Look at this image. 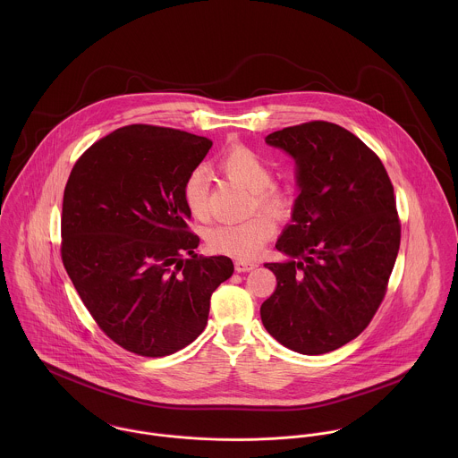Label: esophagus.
Instances as JSON below:
<instances>
[{
  "label": "esophagus",
  "instance_id": "34e87169",
  "mask_svg": "<svg viewBox=\"0 0 458 458\" xmlns=\"http://www.w3.org/2000/svg\"><path fill=\"white\" fill-rule=\"evenodd\" d=\"M258 267V262H250V261H236L234 262V269L238 271V273H245V271H252V269H256Z\"/></svg>",
  "mask_w": 458,
  "mask_h": 458
}]
</instances>
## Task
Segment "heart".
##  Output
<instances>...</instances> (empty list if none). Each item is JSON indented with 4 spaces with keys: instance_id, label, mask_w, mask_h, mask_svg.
Returning <instances> with one entry per match:
<instances>
[{
    "instance_id": "b5f03b06",
    "label": "heart",
    "mask_w": 458,
    "mask_h": 458,
    "mask_svg": "<svg viewBox=\"0 0 458 458\" xmlns=\"http://www.w3.org/2000/svg\"><path fill=\"white\" fill-rule=\"evenodd\" d=\"M220 169L233 180L252 191L254 206L275 216H287L293 209V194L289 189L271 183L269 162L256 149L245 144H233L218 158ZM208 174L196 169L183 185V199L196 218L208 213ZM267 213H256L243 222H216L204 233L206 245L215 254L252 259L261 252L264 243L275 234V222Z\"/></svg>"
}]
</instances>
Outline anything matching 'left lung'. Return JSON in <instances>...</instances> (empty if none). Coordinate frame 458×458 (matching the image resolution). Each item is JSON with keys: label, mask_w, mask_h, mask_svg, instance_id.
I'll use <instances>...</instances> for the list:
<instances>
[{"label": "left lung", "mask_w": 458, "mask_h": 458, "mask_svg": "<svg viewBox=\"0 0 458 458\" xmlns=\"http://www.w3.org/2000/svg\"><path fill=\"white\" fill-rule=\"evenodd\" d=\"M266 142L296 160L300 196L275 245L289 261L264 264L276 289L262 325L296 352L325 354L369 327L386 294L400 247L392 182L379 157L335 123L287 127Z\"/></svg>", "instance_id": "1"}]
</instances>
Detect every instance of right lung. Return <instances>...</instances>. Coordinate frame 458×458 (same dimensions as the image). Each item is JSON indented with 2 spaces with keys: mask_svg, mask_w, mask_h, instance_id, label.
<instances>
[{
  "mask_svg": "<svg viewBox=\"0 0 458 458\" xmlns=\"http://www.w3.org/2000/svg\"><path fill=\"white\" fill-rule=\"evenodd\" d=\"M211 140L129 125L91 144L64 194L62 259L100 329L139 356H169L208 325L209 298L233 271L225 256H197L185 180ZM190 254V259L182 256Z\"/></svg>",
  "mask_w": 458,
  "mask_h": 458,
  "instance_id": "obj_1",
  "label": "right lung"
}]
</instances>
